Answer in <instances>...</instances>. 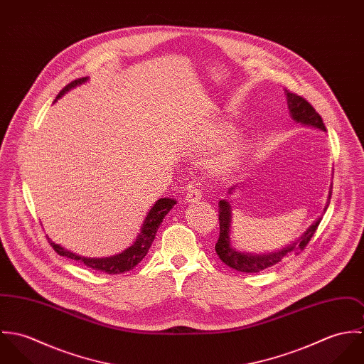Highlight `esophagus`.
<instances>
[{
  "label": "esophagus",
  "instance_id": "34e87169",
  "mask_svg": "<svg viewBox=\"0 0 364 364\" xmlns=\"http://www.w3.org/2000/svg\"><path fill=\"white\" fill-rule=\"evenodd\" d=\"M202 199V192L200 189H196L193 186H189L188 191H186V195H185V200L188 203H195V202H199Z\"/></svg>",
  "mask_w": 364,
  "mask_h": 364
}]
</instances>
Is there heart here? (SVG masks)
I'll return each instance as SVG.
<instances>
[{
    "mask_svg": "<svg viewBox=\"0 0 364 364\" xmlns=\"http://www.w3.org/2000/svg\"><path fill=\"white\" fill-rule=\"evenodd\" d=\"M235 133H237V130L231 123L220 122L208 130V134L203 140V147H206V149L221 147V146L227 144L228 141H231L234 139ZM240 158H241V150L238 147L228 149L215 158V161L213 164V169L218 173H224V172L230 171L231 168H234L238 164Z\"/></svg>",
    "mask_w": 364,
    "mask_h": 364,
    "instance_id": "obj_1",
    "label": "heart"
}]
</instances>
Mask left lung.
<instances>
[{
  "mask_svg": "<svg viewBox=\"0 0 364 364\" xmlns=\"http://www.w3.org/2000/svg\"><path fill=\"white\" fill-rule=\"evenodd\" d=\"M284 94H286V98H287V106H289L290 114L296 122L303 123V124H309L312 127H318L321 130H326L325 124L322 122V117L319 116V113L312 107V105L306 98H303L299 94H294V92L289 91L287 88H284ZM234 188H231L230 192ZM331 195H332V191H329L328 203H326L325 210L329 206ZM218 208H220V210H218L220 237H218V241L215 244V252H217L218 258L223 260L227 266H230V267H232L238 272H247V273H258L263 269L274 266L276 263L282 262L284 258H290L291 255H299L301 251H304V248L311 241V238L314 237L321 220H322V217H319L316 221H314V224L304 232V235L297 242L291 244L290 247L283 248L282 251L274 252V254H264V255H254L252 254L251 255V254L235 251L230 244V223H231L230 203L225 202V200H220Z\"/></svg>",
  "mask_w": 364,
  "mask_h": 364,
  "instance_id": "8db88e82",
  "label": "left lung"
}]
</instances>
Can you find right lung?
<instances>
[{"mask_svg":"<svg viewBox=\"0 0 364 364\" xmlns=\"http://www.w3.org/2000/svg\"><path fill=\"white\" fill-rule=\"evenodd\" d=\"M87 81V77L74 80L73 82H70L68 85H65L60 94L57 95L55 100L61 98L67 91H70L71 88H74L78 84H82ZM173 205H176V200L173 199H159L156 200V205L149 211L141 231L137 235L134 244L132 247H129L127 250H124L122 254H117L114 257L110 258H84L80 255H75L64 248H61L60 245L52 242V240H49V244L52 245L53 250L60 255V257H67L70 259L77 260V262H82L85 266L98 270V272H105L107 274H120L123 272H129L132 270L134 266H137L143 258L147 255L154 238H156V230L159 227V224L162 223V218L169 213V210L173 208Z\"/></svg>","mask_w":364,"mask_h":364,"instance_id":"add662e5","label":"right lung"}]
</instances>
